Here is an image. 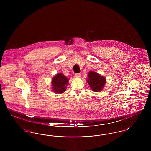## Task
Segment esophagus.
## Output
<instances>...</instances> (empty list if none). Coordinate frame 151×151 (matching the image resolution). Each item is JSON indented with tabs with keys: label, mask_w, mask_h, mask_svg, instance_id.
Masks as SVG:
<instances>
[{
	"label": "esophagus",
	"mask_w": 151,
	"mask_h": 151,
	"mask_svg": "<svg viewBox=\"0 0 151 151\" xmlns=\"http://www.w3.org/2000/svg\"><path fill=\"white\" fill-rule=\"evenodd\" d=\"M75 77L76 78H80L81 77V74H80V73H76L75 75Z\"/></svg>",
	"instance_id": "obj_1"
}]
</instances>
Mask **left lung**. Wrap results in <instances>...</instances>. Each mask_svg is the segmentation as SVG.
<instances>
[{
  "instance_id": "left-lung-1",
  "label": "left lung",
  "mask_w": 151,
  "mask_h": 151,
  "mask_svg": "<svg viewBox=\"0 0 151 151\" xmlns=\"http://www.w3.org/2000/svg\"><path fill=\"white\" fill-rule=\"evenodd\" d=\"M86 81L91 89L95 92H101L106 83L105 77L93 71H91L88 73Z\"/></svg>"
}]
</instances>
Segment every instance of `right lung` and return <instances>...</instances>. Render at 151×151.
<instances>
[{
	"label": "right lung",
	"instance_id": "1",
	"mask_svg": "<svg viewBox=\"0 0 151 151\" xmlns=\"http://www.w3.org/2000/svg\"><path fill=\"white\" fill-rule=\"evenodd\" d=\"M69 79L62 73H58L52 79V90L57 94H61L66 90Z\"/></svg>",
	"mask_w": 151,
	"mask_h": 151
}]
</instances>
